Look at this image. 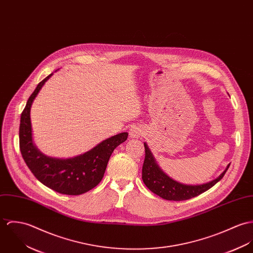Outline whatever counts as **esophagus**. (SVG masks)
I'll list each match as a JSON object with an SVG mask.
<instances>
[{
  "label": "esophagus",
  "mask_w": 253,
  "mask_h": 253,
  "mask_svg": "<svg viewBox=\"0 0 253 253\" xmlns=\"http://www.w3.org/2000/svg\"><path fill=\"white\" fill-rule=\"evenodd\" d=\"M143 136V130L139 126H133L130 129V138L131 139H139Z\"/></svg>",
  "instance_id": "esophagus-1"
}]
</instances>
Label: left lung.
I'll return each instance as SVG.
<instances>
[{
    "label": "left lung",
    "mask_w": 253,
    "mask_h": 253,
    "mask_svg": "<svg viewBox=\"0 0 253 253\" xmlns=\"http://www.w3.org/2000/svg\"><path fill=\"white\" fill-rule=\"evenodd\" d=\"M143 144L145 157L142 165V181L151 192L168 201H184L204 193L223 177L230 166L229 164L219 176L207 183L197 185L183 184L166 174L157 164L147 143L144 142Z\"/></svg>",
    "instance_id": "left-lung-1"
}]
</instances>
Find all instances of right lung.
<instances>
[{
    "instance_id": "obj_1",
    "label": "right lung",
    "mask_w": 253,
    "mask_h": 253,
    "mask_svg": "<svg viewBox=\"0 0 253 253\" xmlns=\"http://www.w3.org/2000/svg\"><path fill=\"white\" fill-rule=\"evenodd\" d=\"M52 75L53 73L38 84L21 113L20 151L30 170L42 184L61 194L81 195L100 183L113 150L127 140L128 133L106 139L89 151L72 158H55L41 152L33 141L30 113L35 98Z\"/></svg>"
}]
</instances>
